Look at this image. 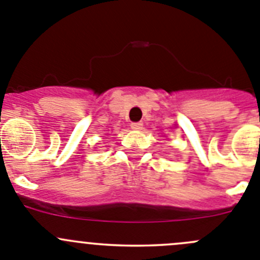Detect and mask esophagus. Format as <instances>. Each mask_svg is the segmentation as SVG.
I'll return each instance as SVG.
<instances>
[{
    "instance_id": "34e87169",
    "label": "esophagus",
    "mask_w": 260,
    "mask_h": 260,
    "mask_svg": "<svg viewBox=\"0 0 260 260\" xmlns=\"http://www.w3.org/2000/svg\"><path fill=\"white\" fill-rule=\"evenodd\" d=\"M142 125H143L142 122H136V123H132V124H131V128H132V129L138 131L142 128Z\"/></svg>"
}]
</instances>
